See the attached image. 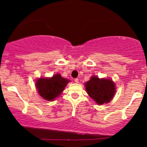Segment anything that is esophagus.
Returning a JSON list of instances; mask_svg holds the SVG:
<instances>
[{"mask_svg":"<svg viewBox=\"0 0 147 147\" xmlns=\"http://www.w3.org/2000/svg\"><path fill=\"white\" fill-rule=\"evenodd\" d=\"M74 81H75V83H78V82H79V79L78 78H76V79H75V80H74Z\"/></svg>","mask_w":147,"mask_h":147,"instance_id":"obj_1","label":"esophagus"}]
</instances>
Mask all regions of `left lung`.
Instances as JSON below:
<instances>
[{
	"label": "left lung",
	"instance_id": "left-lung-1",
	"mask_svg": "<svg viewBox=\"0 0 147 147\" xmlns=\"http://www.w3.org/2000/svg\"><path fill=\"white\" fill-rule=\"evenodd\" d=\"M85 86L87 93L97 104L109 103L115 92V87L113 81L99 79L95 76L91 77Z\"/></svg>",
	"mask_w": 147,
	"mask_h": 147
}]
</instances>
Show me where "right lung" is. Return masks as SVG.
I'll return each mask as SVG.
<instances>
[{"instance_id": "obj_1", "label": "right lung", "mask_w": 147, "mask_h": 147, "mask_svg": "<svg viewBox=\"0 0 147 147\" xmlns=\"http://www.w3.org/2000/svg\"><path fill=\"white\" fill-rule=\"evenodd\" d=\"M68 82V79L63 78L59 74H57L51 78L37 79L36 86L38 93L43 98L52 101L63 92Z\"/></svg>"}]
</instances>
